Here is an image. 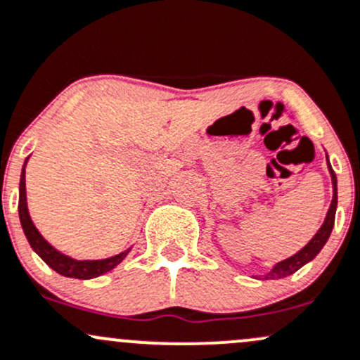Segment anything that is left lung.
Masks as SVG:
<instances>
[{"instance_id":"8db88e82","label":"left lung","mask_w":360,"mask_h":360,"mask_svg":"<svg viewBox=\"0 0 360 360\" xmlns=\"http://www.w3.org/2000/svg\"><path fill=\"white\" fill-rule=\"evenodd\" d=\"M328 157V155H326ZM328 169H330V174H331V183H333V200H331V205L330 209H328V214H326V219H324L323 226H321L319 231H317L316 234H314L312 240L309 241L307 245H305L304 248L298 250L295 255L288 257V259L281 260V262H278L276 266H272V269L269 272H266L264 276H257L259 279H281V278H286V276L293 274V272H297L300 267H304L305 264L310 262V260L314 259V257L317 255V253L323 250L324 245H326L328 238H330L331 231H333V226H335V214H336V205H338V190H336V174L335 170L331 169L330 165V160H328Z\"/></svg>"}]
</instances>
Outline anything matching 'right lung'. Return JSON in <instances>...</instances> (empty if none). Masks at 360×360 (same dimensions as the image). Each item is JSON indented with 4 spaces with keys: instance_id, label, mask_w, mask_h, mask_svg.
I'll return each instance as SVG.
<instances>
[{
    "instance_id": "right-lung-1",
    "label": "right lung",
    "mask_w": 360,
    "mask_h": 360,
    "mask_svg": "<svg viewBox=\"0 0 360 360\" xmlns=\"http://www.w3.org/2000/svg\"><path fill=\"white\" fill-rule=\"evenodd\" d=\"M25 164H27V160H25ZM25 164L20 174V186H18V193H20V195H18V217H20L22 229H24V234L25 238H27L30 248H32L53 271L65 276V278L93 279L119 266V264L126 259L127 253L131 252V248L124 250V252L117 253V255L113 257H108V259L75 260L72 259V257L65 255V253L58 252V250L51 247V245L44 240L43 234L37 231L29 215L27 195H25Z\"/></svg>"
}]
</instances>
